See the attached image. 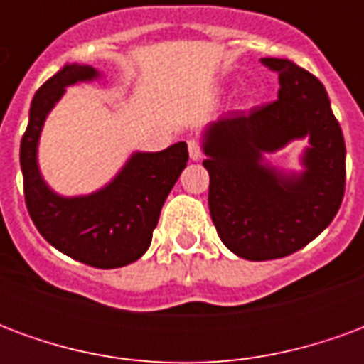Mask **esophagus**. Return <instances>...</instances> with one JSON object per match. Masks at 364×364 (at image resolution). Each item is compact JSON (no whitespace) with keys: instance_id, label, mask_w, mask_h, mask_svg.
Wrapping results in <instances>:
<instances>
[{"instance_id":"obj_1","label":"esophagus","mask_w":364,"mask_h":364,"mask_svg":"<svg viewBox=\"0 0 364 364\" xmlns=\"http://www.w3.org/2000/svg\"><path fill=\"white\" fill-rule=\"evenodd\" d=\"M189 156L193 161H198V159H203V156H205L203 146H200L198 140H189Z\"/></svg>"}]
</instances>
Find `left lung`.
Returning a JSON list of instances; mask_svg holds the SVG:
<instances>
[{"mask_svg":"<svg viewBox=\"0 0 364 364\" xmlns=\"http://www.w3.org/2000/svg\"><path fill=\"white\" fill-rule=\"evenodd\" d=\"M279 74V99L224 114L206 130L203 166L218 236L240 257L267 261L302 250L328 228L345 193V140L320 80L282 58H261ZM311 138L302 178L260 166L263 151Z\"/></svg>","mask_w":364,"mask_h":364,"instance_id":"1","label":"left lung"}]
</instances>
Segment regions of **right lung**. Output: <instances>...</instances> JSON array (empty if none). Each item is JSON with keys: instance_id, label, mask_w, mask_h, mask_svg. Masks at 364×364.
<instances>
[{"instance_id": "right-lung-1", "label": "right lung", "mask_w": 364, "mask_h": 364, "mask_svg": "<svg viewBox=\"0 0 364 364\" xmlns=\"http://www.w3.org/2000/svg\"><path fill=\"white\" fill-rule=\"evenodd\" d=\"M97 77L91 66H66L41 85L31 103L28 127L21 138L25 205L36 230L58 252L97 269L124 267L150 247L161 206L187 166V144L156 154H134L105 189L90 197L54 195L36 166V144L44 119L66 85Z\"/></svg>"}]
</instances>
